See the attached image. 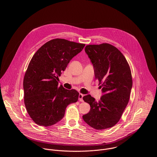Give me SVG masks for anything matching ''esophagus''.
<instances>
[{
	"label": "esophagus",
	"mask_w": 157,
	"mask_h": 157,
	"mask_svg": "<svg viewBox=\"0 0 157 157\" xmlns=\"http://www.w3.org/2000/svg\"><path fill=\"white\" fill-rule=\"evenodd\" d=\"M84 97V95L82 94H79V96H78V98H79V100L80 101H83V99H82V97Z\"/></svg>",
	"instance_id": "esophagus-1"
}]
</instances>
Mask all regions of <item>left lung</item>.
Instances as JSON below:
<instances>
[{"label":"left lung","instance_id":"1","mask_svg":"<svg viewBox=\"0 0 157 157\" xmlns=\"http://www.w3.org/2000/svg\"><path fill=\"white\" fill-rule=\"evenodd\" d=\"M85 52L103 95L98 101L89 94L83 97L90 110L82 118L97 130L112 128L119 121L129 100L132 86L130 67L121 52L111 44L88 45Z\"/></svg>","mask_w":157,"mask_h":157}]
</instances>
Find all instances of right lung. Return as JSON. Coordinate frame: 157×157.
<instances>
[{
    "instance_id": "right-lung-1",
    "label": "right lung",
    "mask_w": 157,
    "mask_h": 157,
    "mask_svg": "<svg viewBox=\"0 0 157 157\" xmlns=\"http://www.w3.org/2000/svg\"><path fill=\"white\" fill-rule=\"evenodd\" d=\"M85 44L63 39L49 40L31 59L23 79L26 110L37 124L52 126L64 117L67 107L76 102L79 92L59 86V76Z\"/></svg>"
}]
</instances>
